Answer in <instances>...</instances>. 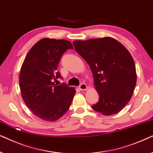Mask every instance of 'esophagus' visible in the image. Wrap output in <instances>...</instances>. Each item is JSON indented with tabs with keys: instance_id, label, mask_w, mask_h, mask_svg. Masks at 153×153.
Here are the masks:
<instances>
[{
	"instance_id": "1",
	"label": "esophagus",
	"mask_w": 153,
	"mask_h": 153,
	"mask_svg": "<svg viewBox=\"0 0 153 153\" xmlns=\"http://www.w3.org/2000/svg\"><path fill=\"white\" fill-rule=\"evenodd\" d=\"M79 89H80L81 91H85L87 89V86L85 83H82L80 86H79Z\"/></svg>"
}]
</instances>
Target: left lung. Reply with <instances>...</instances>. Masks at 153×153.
Instances as JSON below:
<instances>
[{
    "label": "left lung",
    "instance_id": "left-lung-1",
    "mask_svg": "<svg viewBox=\"0 0 153 153\" xmlns=\"http://www.w3.org/2000/svg\"><path fill=\"white\" fill-rule=\"evenodd\" d=\"M73 43L92 72L99 100L91 108L103 115L117 113L130 101L136 84L131 54L111 37L75 40Z\"/></svg>",
    "mask_w": 153,
    "mask_h": 153
}]
</instances>
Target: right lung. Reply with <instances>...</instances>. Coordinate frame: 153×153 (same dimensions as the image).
Returning a JSON list of instances; mask_svg holds the SVG:
<instances>
[{"label":"right lung","instance_id":"1","mask_svg":"<svg viewBox=\"0 0 153 153\" xmlns=\"http://www.w3.org/2000/svg\"><path fill=\"white\" fill-rule=\"evenodd\" d=\"M73 45L66 40L45 38L26 54L19 73L22 97L28 108L42 120L56 121L68 111L75 94L74 87L57 85V71L63 54Z\"/></svg>","mask_w":153,"mask_h":153}]
</instances>
